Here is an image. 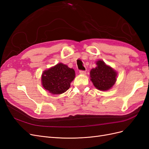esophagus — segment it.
I'll list each match as a JSON object with an SVG mask.
<instances>
[{"label":"esophagus","instance_id":"esophagus-1","mask_svg":"<svg viewBox=\"0 0 149 149\" xmlns=\"http://www.w3.org/2000/svg\"><path fill=\"white\" fill-rule=\"evenodd\" d=\"M79 73L81 74H86V71H83V70H80L79 71Z\"/></svg>","mask_w":149,"mask_h":149}]
</instances>
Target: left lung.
Masks as SVG:
<instances>
[{
    "label": "left lung",
    "instance_id": "1",
    "mask_svg": "<svg viewBox=\"0 0 149 149\" xmlns=\"http://www.w3.org/2000/svg\"><path fill=\"white\" fill-rule=\"evenodd\" d=\"M97 66L90 71V77L94 86L101 91H107L116 81L118 73L102 60L96 62Z\"/></svg>",
    "mask_w": 149,
    "mask_h": 149
}]
</instances>
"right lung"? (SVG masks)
I'll use <instances>...</instances> for the list:
<instances>
[{
  "mask_svg": "<svg viewBox=\"0 0 149 149\" xmlns=\"http://www.w3.org/2000/svg\"><path fill=\"white\" fill-rule=\"evenodd\" d=\"M75 78L73 68L63 63H58L43 71L42 76L43 87L53 94H60L66 92L70 83Z\"/></svg>",
  "mask_w": 149,
  "mask_h": 149,
  "instance_id": "right-lung-1",
  "label": "right lung"
}]
</instances>
